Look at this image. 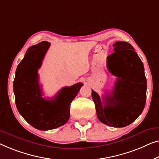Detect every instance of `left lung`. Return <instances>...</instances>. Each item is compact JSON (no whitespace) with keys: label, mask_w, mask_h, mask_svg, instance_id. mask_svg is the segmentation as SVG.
<instances>
[{"label":"left lung","mask_w":159,"mask_h":159,"mask_svg":"<svg viewBox=\"0 0 159 159\" xmlns=\"http://www.w3.org/2000/svg\"><path fill=\"white\" fill-rule=\"evenodd\" d=\"M115 52L107 58V68L117 78L111 93L102 97L92 90L97 117L102 123L114 127L127 126L143 110L147 82L143 64L128 42L113 44Z\"/></svg>","instance_id":"8db88e82"}]
</instances>
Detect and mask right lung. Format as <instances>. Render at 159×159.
Masks as SVG:
<instances>
[{"instance_id":"right-lung-1","label":"right lung","mask_w":159,"mask_h":159,"mask_svg":"<svg viewBox=\"0 0 159 159\" xmlns=\"http://www.w3.org/2000/svg\"><path fill=\"white\" fill-rule=\"evenodd\" d=\"M50 42L43 41L30 47L16 70L13 91L17 109L34 128L49 130L63 125L70 118V107L82 83L65 86L51 99L42 97L38 70L42 66Z\"/></svg>"}]
</instances>
